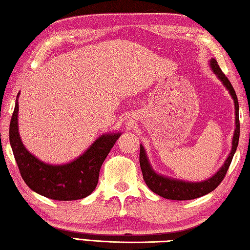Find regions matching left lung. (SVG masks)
Here are the masks:
<instances>
[{
    "mask_svg": "<svg viewBox=\"0 0 250 250\" xmlns=\"http://www.w3.org/2000/svg\"><path fill=\"white\" fill-rule=\"evenodd\" d=\"M210 67L212 72L216 75L223 86L228 89L230 97L234 100L235 105V130L232 139V149L228 155L227 160L223 163V166L219 168L213 176L202 182H185L183 180H177V178H172L168 176H164L162 174L157 173L151 167L149 162L148 155L143 145H140V154H139V162L141 172H143L144 180L147 184V186L155 194L163 197V198L171 199V200H190L199 198L201 196H205L209 192L213 191L218 187L221 182L227 174L230 162H232L235 152H236L238 140H239V117H238V100L237 96L232 84H230L228 77L222 73V70L219 67L216 60H210Z\"/></svg>",
    "mask_w": 250,
    "mask_h": 250,
    "instance_id": "1",
    "label": "left lung"
}]
</instances>
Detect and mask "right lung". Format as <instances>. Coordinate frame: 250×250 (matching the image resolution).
<instances>
[{
	"label": "right lung",
	"mask_w": 250,
	"mask_h": 250,
	"mask_svg": "<svg viewBox=\"0 0 250 250\" xmlns=\"http://www.w3.org/2000/svg\"><path fill=\"white\" fill-rule=\"evenodd\" d=\"M18 97L9 124V143L21 175L37 194L54 200L83 199L96 189L102 163L122 133H105L82 155L65 164H49L23 146L18 131Z\"/></svg>",
	"instance_id": "add662e5"
}]
</instances>
